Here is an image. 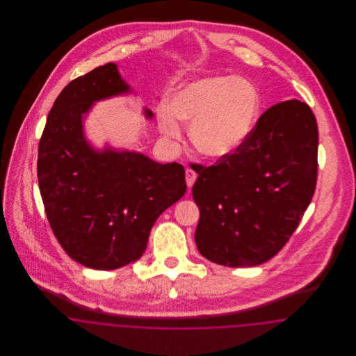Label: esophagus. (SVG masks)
Listing matches in <instances>:
<instances>
[{
  "instance_id": "34e87169",
  "label": "esophagus",
  "mask_w": 356,
  "mask_h": 356,
  "mask_svg": "<svg viewBox=\"0 0 356 356\" xmlns=\"http://www.w3.org/2000/svg\"><path fill=\"white\" fill-rule=\"evenodd\" d=\"M196 177H197L196 172L191 170V168H188V170H186V186H189V188L193 186L195 181H196Z\"/></svg>"
}]
</instances>
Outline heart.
Masks as SVG:
<instances>
[{
  "label": "heart",
  "mask_w": 356,
  "mask_h": 356,
  "mask_svg": "<svg viewBox=\"0 0 356 356\" xmlns=\"http://www.w3.org/2000/svg\"><path fill=\"white\" fill-rule=\"evenodd\" d=\"M260 93L254 83L235 76H212L196 80L172 95L170 104L157 108L160 129L180 138L179 122L189 125V138L197 152L220 159L234 152L256 124Z\"/></svg>",
  "instance_id": "heart-1"
}]
</instances>
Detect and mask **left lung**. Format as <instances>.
<instances>
[{"instance_id":"1","label":"left lung","mask_w":356,"mask_h":356,"mask_svg":"<svg viewBox=\"0 0 356 356\" xmlns=\"http://www.w3.org/2000/svg\"><path fill=\"white\" fill-rule=\"evenodd\" d=\"M318 124L305 102L267 109L238 145L197 172L199 252L227 267H254L277 254L298 228L318 177Z\"/></svg>"}]
</instances>
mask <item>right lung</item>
<instances>
[{"mask_svg":"<svg viewBox=\"0 0 356 356\" xmlns=\"http://www.w3.org/2000/svg\"><path fill=\"white\" fill-rule=\"evenodd\" d=\"M131 92L113 63L77 77L56 99L38 145V186L51 231L73 260L100 271L140 259L154 221L186 191L181 164L88 143L84 119L93 104ZM144 113L152 119L149 109Z\"/></svg>","mask_w":356,"mask_h":356,"instance_id":"add662e5","label":"right lung"}]
</instances>
